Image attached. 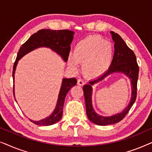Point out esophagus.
Returning <instances> with one entry per match:
<instances>
[{"label":"esophagus","instance_id":"obj_1","mask_svg":"<svg viewBox=\"0 0 152 152\" xmlns=\"http://www.w3.org/2000/svg\"><path fill=\"white\" fill-rule=\"evenodd\" d=\"M77 84L79 86H83L84 84V82L82 80H81V79H79L77 80Z\"/></svg>","mask_w":152,"mask_h":152}]
</instances>
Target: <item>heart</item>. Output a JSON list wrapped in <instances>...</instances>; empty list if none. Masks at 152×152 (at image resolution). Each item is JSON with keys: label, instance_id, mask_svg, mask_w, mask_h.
Segmentation results:
<instances>
[{"label": "heart", "instance_id": "obj_1", "mask_svg": "<svg viewBox=\"0 0 152 152\" xmlns=\"http://www.w3.org/2000/svg\"><path fill=\"white\" fill-rule=\"evenodd\" d=\"M113 49L111 42L99 36H89L77 43L72 57L68 65L72 70H77V64H82V72L89 79L102 76L111 65Z\"/></svg>", "mask_w": 152, "mask_h": 152}]
</instances>
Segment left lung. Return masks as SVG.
I'll use <instances>...</instances> for the list:
<instances>
[{
	"label": "left lung",
	"mask_w": 152,
	"mask_h": 152,
	"mask_svg": "<svg viewBox=\"0 0 152 152\" xmlns=\"http://www.w3.org/2000/svg\"><path fill=\"white\" fill-rule=\"evenodd\" d=\"M114 44V55L109 69L101 76L95 80H91L88 84L83 86L87 117L90 121L99 126H107L118 123L125 117L134 104L137 95V82L138 78L139 67L136 57L134 52L127 46L121 37L117 33L110 32ZM115 72L123 73L130 79L132 84V97L127 107L120 113L111 116H102L97 114L93 109L92 104V86L105 77Z\"/></svg>",
	"instance_id": "left-lung-1"
}]
</instances>
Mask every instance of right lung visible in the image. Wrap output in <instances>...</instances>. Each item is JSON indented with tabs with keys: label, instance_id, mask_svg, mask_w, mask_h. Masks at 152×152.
Here are the masks:
<instances>
[{
	"label": "right lung",
	"instance_id": "add662e5",
	"mask_svg": "<svg viewBox=\"0 0 152 152\" xmlns=\"http://www.w3.org/2000/svg\"><path fill=\"white\" fill-rule=\"evenodd\" d=\"M74 32L68 30H53L50 29H43L33 34L26 43L22 45L18 52L17 57L14 62L12 77L14 83V74H15L16 66L18 62L21 58L27 54L30 53L34 50L39 48H48L58 54L61 57L64 62L67 61L69 55L70 47L74 37ZM77 80L75 78H63L61 88H60L58 99L56 107L54 111L48 117L43 118L39 121L30 120L35 124L40 126H49L57 123L62 118L64 101L66 94L72 86H75ZM14 96V85L13 87ZM16 100V99H15Z\"/></svg>",
	"mask_w": 152,
	"mask_h": 152
}]
</instances>
